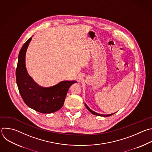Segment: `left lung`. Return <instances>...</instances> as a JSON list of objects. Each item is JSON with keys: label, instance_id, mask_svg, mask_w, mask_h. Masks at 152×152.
Returning <instances> with one entry per match:
<instances>
[{"label": "left lung", "instance_id": "1", "mask_svg": "<svg viewBox=\"0 0 152 152\" xmlns=\"http://www.w3.org/2000/svg\"><path fill=\"white\" fill-rule=\"evenodd\" d=\"M85 104V106H86V109L92 113V114H93V115H96V116H104V117H108V116H112V115H113L114 113H112V114H110V115H102V114H99V113H95V112H94V111H92L91 109H90L87 106H86V104Z\"/></svg>", "mask_w": 152, "mask_h": 152}]
</instances>
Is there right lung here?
<instances>
[{"label":"right lung","instance_id":"right-lung-1","mask_svg":"<svg viewBox=\"0 0 152 152\" xmlns=\"http://www.w3.org/2000/svg\"><path fill=\"white\" fill-rule=\"evenodd\" d=\"M31 37L23 45L18 55L16 81L20 94L27 106L41 113H51L63 106L70 86L76 81H62L51 87L39 86L27 73L25 57Z\"/></svg>","mask_w":152,"mask_h":152}]
</instances>
